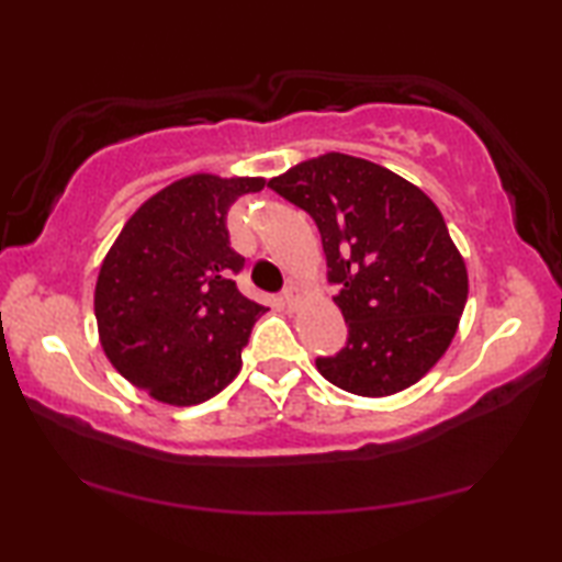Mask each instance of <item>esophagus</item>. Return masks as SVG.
<instances>
[{
    "mask_svg": "<svg viewBox=\"0 0 562 562\" xmlns=\"http://www.w3.org/2000/svg\"><path fill=\"white\" fill-rule=\"evenodd\" d=\"M300 300H302V294H300V290H297V288H294V284H290V288L282 292V304H284V307H288V310H294V307H297Z\"/></svg>",
    "mask_w": 562,
    "mask_h": 562,
    "instance_id": "esophagus-1",
    "label": "esophagus"
}]
</instances>
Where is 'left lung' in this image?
Wrapping results in <instances>:
<instances>
[{"label":"left lung","mask_w":562,"mask_h":562,"mask_svg":"<svg viewBox=\"0 0 562 562\" xmlns=\"http://www.w3.org/2000/svg\"><path fill=\"white\" fill-rule=\"evenodd\" d=\"M312 215L327 255L347 347L319 374L357 396H392L443 357L459 329L469 274L439 207L372 160L325 154L268 183Z\"/></svg>","instance_id":"8db88e82"}]
</instances>
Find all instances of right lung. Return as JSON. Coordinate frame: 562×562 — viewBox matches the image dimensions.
I'll return each instance as SVG.
<instances>
[{"mask_svg": "<svg viewBox=\"0 0 562 562\" xmlns=\"http://www.w3.org/2000/svg\"><path fill=\"white\" fill-rule=\"evenodd\" d=\"M265 178L195 173L158 190L101 262L93 312L116 372L156 402L193 406L233 382L262 304L235 284L245 258L227 211Z\"/></svg>", "mask_w": 562, "mask_h": 562, "instance_id": "1", "label": "right lung"}]
</instances>
